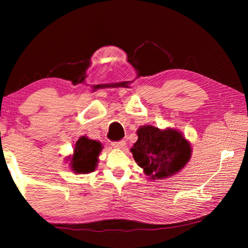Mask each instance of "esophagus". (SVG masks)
I'll list each match as a JSON object with an SVG mask.
<instances>
[{
	"label": "esophagus",
	"instance_id": "esophagus-1",
	"mask_svg": "<svg viewBox=\"0 0 248 248\" xmlns=\"http://www.w3.org/2000/svg\"><path fill=\"white\" fill-rule=\"evenodd\" d=\"M112 146L115 147V148H119V149H123L124 148L125 146V140H119V141H114L112 143Z\"/></svg>",
	"mask_w": 248,
	"mask_h": 248
}]
</instances>
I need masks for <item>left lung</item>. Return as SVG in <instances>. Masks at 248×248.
Wrapping results in <instances>:
<instances>
[{"label":"left lung","mask_w":248,"mask_h":248,"mask_svg":"<svg viewBox=\"0 0 248 248\" xmlns=\"http://www.w3.org/2000/svg\"><path fill=\"white\" fill-rule=\"evenodd\" d=\"M138 136L131 152L138 165L152 180L175 176L191 159V143L179 130L141 125Z\"/></svg>","instance_id":"8db88e82"}]
</instances>
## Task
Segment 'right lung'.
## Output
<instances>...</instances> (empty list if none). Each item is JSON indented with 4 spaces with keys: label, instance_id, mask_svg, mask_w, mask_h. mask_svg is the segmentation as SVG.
Masks as SVG:
<instances>
[{
    "label": "right lung",
    "instance_id": "right-lung-1",
    "mask_svg": "<svg viewBox=\"0 0 248 248\" xmlns=\"http://www.w3.org/2000/svg\"><path fill=\"white\" fill-rule=\"evenodd\" d=\"M102 149L100 141L83 135L77 140L73 147V154L68 155L66 161L69 162L70 170L77 175L93 172L98 166L99 155Z\"/></svg>",
    "mask_w": 248,
    "mask_h": 248
}]
</instances>
